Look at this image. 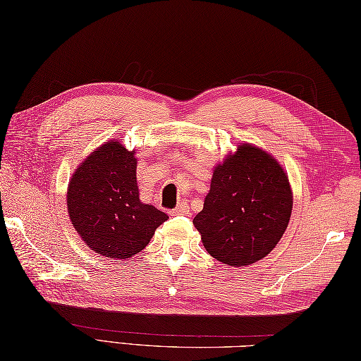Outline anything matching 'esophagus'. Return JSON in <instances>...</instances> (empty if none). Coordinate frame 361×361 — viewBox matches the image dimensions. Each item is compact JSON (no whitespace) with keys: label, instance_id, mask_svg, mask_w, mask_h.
<instances>
[{"label":"esophagus","instance_id":"34e87169","mask_svg":"<svg viewBox=\"0 0 361 361\" xmlns=\"http://www.w3.org/2000/svg\"><path fill=\"white\" fill-rule=\"evenodd\" d=\"M172 216H186V214H189V204L186 202H181L176 204V208L171 211Z\"/></svg>","mask_w":361,"mask_h":361}]
</instances>
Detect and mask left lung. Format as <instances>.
Instances as JSON below:
<instances>
[{"mask_svg":"<svg viewBox=\"0 0 361 361\" xmlns=\"http://www.w3.org/2000/svg\"><path fill=\"white\" fill-rule=\"evenodd\" d=\"M291 208L293 192L278 159L243 142L214 167L194 225L214 259L245 267L270 255L286 233Z\"/></svg>","mask_w":361,"mask_h":361,"instance_id":"left-lung-1","label":"left lung"}]
</instances>
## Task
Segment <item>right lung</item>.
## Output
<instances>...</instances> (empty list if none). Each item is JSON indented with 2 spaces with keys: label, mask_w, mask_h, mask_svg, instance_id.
<instances>
[{
  "label": "right lung",
  "mask_w": 361,
  "mask_h": 361,
  "mask_svg": "<svg viewBox=\"0 0 361 361\" xmlns=\"http://www.w3.org/2000/svg\"><path fill=\"white\" fill-rule=\"evenodd\" d=\"M116 141L90 153L68 183V216L85 245L110 259H130L147 247L169 219L140 200L137 159Z\"/></svg>",
  "instance_id": "obj_1"
}]
</instances>
